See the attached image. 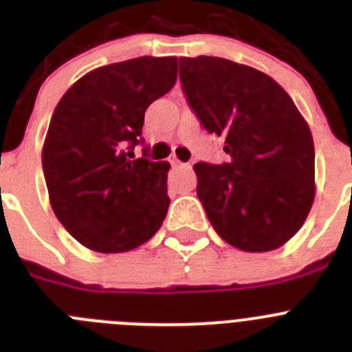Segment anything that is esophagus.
Instances as JSON below:
<instances>
[{"mask_svg":"<svg viewBox=\"0 0 352 352\" xmlns=\"http://www.w3.org/2000/svg\"><path fill=\"white\" fill-rule=\"evenodd\" d=\"M170 164H173V166H183V162L179 160V158H176V157L170 158Z\"/></svg>","mask_w":352,"mask_h":352,"instance_id":"obj_1","label":"esophagus"}]
</instances>
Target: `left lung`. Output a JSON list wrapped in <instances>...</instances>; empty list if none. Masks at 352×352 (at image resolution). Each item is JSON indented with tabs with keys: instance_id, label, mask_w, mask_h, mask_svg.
Returning a JSON list of instances; mask_svg holds the SVG:
<instances>
[{
	"instance_id": "8db88e82",
	"label": "left lung",
	"mask_w": 352,
	"mask_h": 352,
	"mask_svg": "<svg viewBox=\"0 0 352 352\" xmlns=\"http://www.w3.org/2000/svg\"><path fill=\"white\" fill-rule=\"evenodd\" d=\"M186 100L226 141L229 164H195L197 197L217 234L243 252H270L305 223L316 197L309 123L280 84L226 58H179Z\"/></svg>"
}]
</instances>
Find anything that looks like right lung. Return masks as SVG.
<instances>
[{
  "instance_id": "obj_1",
  "label": "right lung",
  "mask_w": 352,
  "mask_h": 352,
  "mask_svg": "<svg viewBox=\"0 0 352 352\" xmlns=\"http://www.w3.org/2000/svg\"><path fill=\"white\" fill-rule=\"evenodd\" d=\"M178 58L141 56L88 72L56 105L42 148L54 214L89 250L120 254L166 219L169 162L133 158L148 105L170 91Z\"/></svg>"
}]
</instances>
